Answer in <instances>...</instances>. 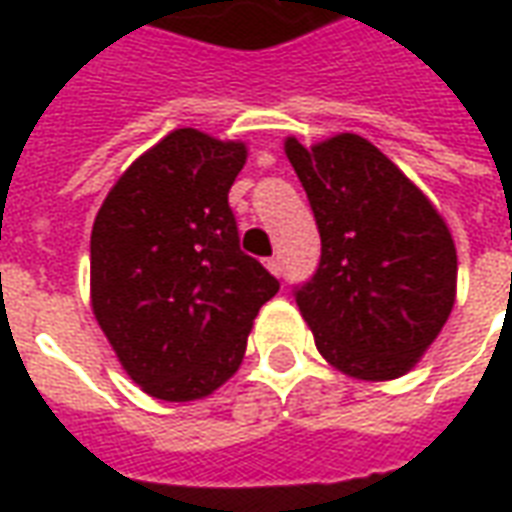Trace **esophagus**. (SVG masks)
<instances>
[{
	"label": "esophagus",
	"mask_w": 512,
	"mask_h": 512,
	"mask_svg": "<svg viewBox=\"0 0 512 512\" xmlns=\"http://www.w3.org/2000/svg\"><path fill=\"white\" fill-rule=\"evenodd\" d=\"M266 268L274 274V277H279V274H282V260H279V257H268Z\"/></svg>",
	"instance_id": "34e87169"
}]
</instances>
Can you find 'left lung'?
<instances>
[{"label":"left lung","instance_id":"1","mask_svg":"<svg viewBox=\"0 0 512 512\" xmlns=\"http://www.w3.org/2000/svg\"><path fill=\"white\" fill-rule=\"evenodd\" d=\"M315 213L321 263L293 288L326 362L348 376L408 373L455 304L458 255L428 197L356 134L285 142Z\"/></svg>","mask_w":512,"mask_h":512}]
</instances>
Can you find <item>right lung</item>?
I'll return each instance as SVG.
<instances>
[{"mask_svg":"<svg viewBox=\"0 0 512 512\" xmlns=\"http://www.w3.org/2000/svg\"><path fill=\"white\" fill-rule=\"evenodd\" d=\"M244 142L178 128L106 194L90 235V296L120 365L147 395L186 403L233 376L257 310L279 290L241 252L227 202Z\"/></svg>","mask_w":512,"mask_h":512,"instance_id":"add662e5","label":"right lung"}]
</instances>
